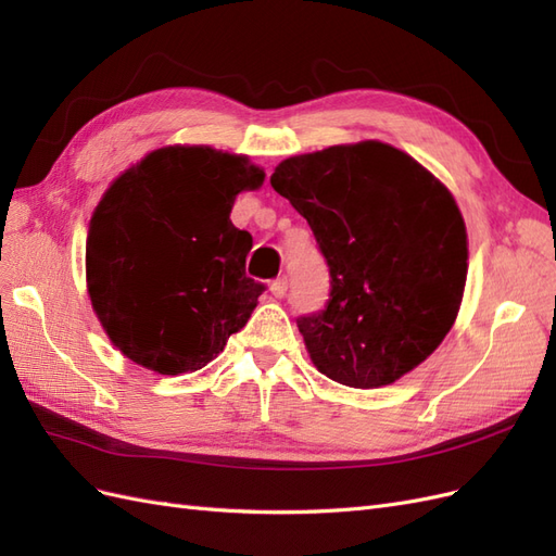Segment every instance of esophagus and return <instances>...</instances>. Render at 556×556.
I'll use <instances>...</instances> for the list:
<instances>
[{"mask_svg":"<svg viewBox=\"0 0 556 556\" xmlns=\"http://www.w3.org/2000/svg\"><path fill=\"white\" fill-rule=\"evenodd\" d=\"M271 294L278 296V299L288 294V278H285V276H282V278H276V280L271 282Z\"/></svg>","mask_w":556,"mask_h":556,"instance_id":"1","label":"esophagus"}]
</instances>
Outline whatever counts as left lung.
Segmentation results:
<instances>
[{
  "label": "left lung",
  "mask_w": 556,
  "mask_h": 556,
  "mask_svg": "<svg viewBox=\"0 0 556 556\" xmlns=\"http://www.w3.org/2000/svg\"><path fill=\"white\" fill-rule=\"evenodd\" d=\"M329 266L323 311L296 319L327 378L392 384L441 345L466 285V225L445 185L401 150L362 141L276 166Z\"/></svg>",
  "instance_id": "left-lung-1"
}]
</instances>
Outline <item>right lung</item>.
I'll return each mask as SVG.
<instances>
[{"label":"right lung","instance_id":"1","mask_svg":"<svg viewBox=\"0 0 556 556\" xmlns=\"http://www.w3.org/2000/svg\"><path fill=\"white\" fill-rule=\"evenodd\" d=\"M264 172L208 146L153 150L117 178L90 220L92 308L125 357L180 376L220 355L264 285L245 276L252 237L229 220Z\"/></svg>","mask_w":556,"mask_h":556}]
</instances>
